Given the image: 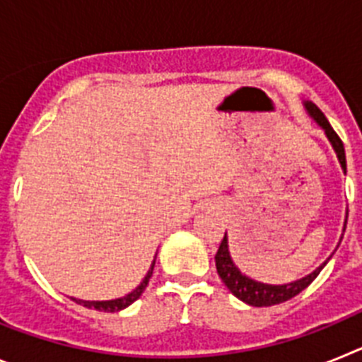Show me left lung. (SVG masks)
Masks as SVG:
<instances>
[{
	"label": "left lung",
	"instance_id": "8db88e82",
	"mask_svg": "<svg viewBox=\"0 0 362 362\" xmlns=\"http://www.w3.org/2000/svg\"><path fill=\"white\" fill-rule=\"evenodd\" d=\"M306 110H308L310 116L317 121L322 129H325L326 136H328L335 153H337L339 163H341L344 174H346V156H344V145L343 141H341V137L335 134V130L332 129L330 123H328V119L325 117V114L319 110L317 105L306 103ZM344 228H346V226H344ZM325 264H322V267H325ZM322 267H319L317 270L312 272L310 276L303 277V279L296 281V283L274 286V284L257 283V281L250 279V277L243 276L241 272L235 268V264H233L232 259H230L226 233H225V238H223V241H221L219 250H217L216 254V268L221 281L226 284V288H228L233 296L238 297V299L245 300L246 305H252V306H274V305H281V303H284V300L292 299V297H296L297 293L303 292V290H305L306 286H308V284L319 276V272L322 270Z\"/></svg>",
	"mask_w": 362,
	"mask_h": 362
}]
</instances>
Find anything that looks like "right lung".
I'll return each mask as SVG.
<instances>
[{"mask_svg":"<svg viewBox=\"0 0 362 362\" xmlns=\"http://www.w3.org/2000/svg\"><path fill=\"white\" fill-rule=\"evenodd\" d=\"M153 264H156V261L152 263V267H150L148 274H146V277L143 279V283L137 286L136 290H134L132 293H129V296L121 297V299H114V300H81V299H74L78 305L85 306V308H94L98 310V312H119V310L127 308L129 305H132L134 300L139 299V296H141L143 292H145V288L148 286V281L150 277H152V272H153Z\"/></svg>","mask_w":362,"mask_h":362,"instance_id":"right-lung-1","label":"right lung"}]
</instances>
